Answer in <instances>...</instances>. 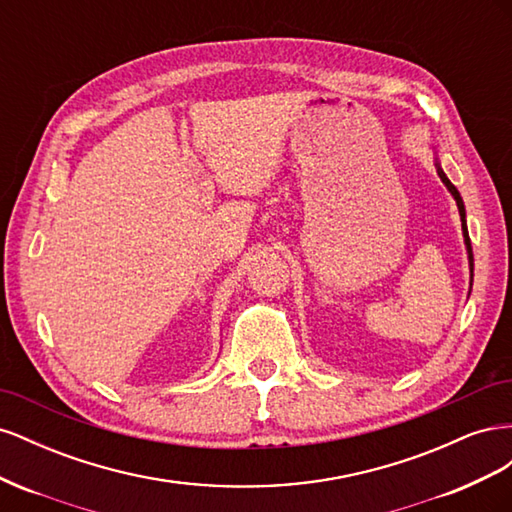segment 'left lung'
I'll return each instance as SVG.
<instances>
[{
  "label": "left lung",
  "mask_w": 512,
  "mask_h": 512,
  "mask_svg": "<svg viewBox=\"0 0 512 512\" xmlns=\"http://www.w3.org/2000/svg\"><path fill=\"white\" fill-rule=\"evenodd\" d=\"M436 168H438V175L442 179V183L448 188V192L453 194L455 203H457V209H459V215H461V230H463V241H466V250H468V262H470V290H472V277H474V256H472V243H470V235H468V224H466V207H463V200H461V194L459 190L455 188V185L451 183V179H448L444 175V170L440 166V162L436 160Z\"/></svg>",
  "instance_id": "1"
}]
</instances>
